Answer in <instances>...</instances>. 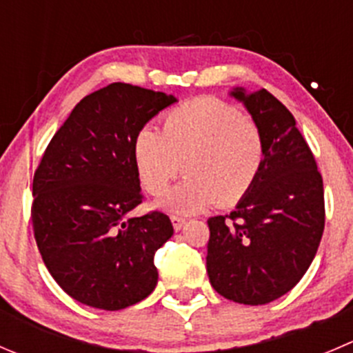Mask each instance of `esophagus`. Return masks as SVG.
Returning a JSON list of instances; mask_svg holds the SVG:
<instances>
[{"label": "esophagus", "mask_w": 353, "mask_h": 353, "mask_svg": "<svg viewBox=\"0 0 353 353\" xmlns=\"http://www.w3.org/2000/svg\"><path fill=\"white\" fill-rule=\"evenodd\" d=\"M170 222H172L174 229H176V231H179V229H183L184 224H186V219L177 217V215H170Z\"/></svg>", "instance_id": "obj_1"}]
</instances>
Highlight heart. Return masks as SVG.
Instances as JSON below:
<instances>
[{"label":"heart","instance_id":"obj_1","mask_svg":"<svg viewBox=\"0 0 353 353\" xmlns=\"http://www.w3.org/2000/svg\"><path fill=\"white\" fill-rule=\"evenodd\" d=\"M263 160V141L255 122L232 105L198 98L163 119V131L143 128L134 139V162L143 188L159 196L181 172L162 205L191 215L217 201L234 205L252 190Z\"/></svg>","mask_w":353,"mask_h":353}]
</instances>
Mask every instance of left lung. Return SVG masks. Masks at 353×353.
I'll return each mask as SVG.
<instances>
[{
    "label": "left lung",
    "instance_id": "left-lung-1",
    "mask_svg": "<svg viewBox=\"0 0 353 353\" xmlns=\"http://www.w3.org/2000/svg\"><path fill=\"white\" fill-rule=\"evenodd\" d=\"M259 128L263 160L252 190L229 215L208 219L207 272L224 299L263 305L307 272L324 231V188L295 117L269 91H231Z\"/></svg>",
    "mask_w": 353,
    "mask_h": 353
}]
</instances>
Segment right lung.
<instances>
[{"label":"right lung","mask_w":353,"mask_h":353,"mask_svg":"<svg viewBox=\"0 0 353 353\" xmlns=\"http://www.w3.org/2000/svg\"><path fill=\"white\" fill-rule=\"evenodd\" d=\"M172 94L114 82L82 98L48 145L32 183V228L50 274L84 305L121 310L159 281L153 256L174 234L143 201L134 139Z\"/></svg>","instance_id":"add662e5"}]
</instances>
